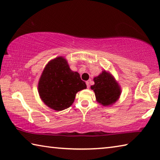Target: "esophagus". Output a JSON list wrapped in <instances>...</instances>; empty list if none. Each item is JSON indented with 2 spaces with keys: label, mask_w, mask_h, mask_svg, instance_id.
<instances>
[{
  "label": "esophagus",
  "mask_w": 160,
  "mask_h": 160,
  "mask_svg": "<svg viewBox=\"0 0 160 160\" xmlns=\"http://www.w3.org/2000/svg\"><path fill=\"white\" fill-rule=\"evenodd\" d=\"M86 85H87V88H90V82H89V81H87Z\"/></svg>",
  "instance_id": "esophagus-1"
}]
</instances>
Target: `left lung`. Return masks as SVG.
I'll return each instance as SVG.
<instances>
[{
  "label": "left lung",
  "instance_id": "8db88e82",
  "mask_svg": "<svg viewBox=\"0 0 160 160\" xmlns=\"http://www.w3.org/2000/svg\"><path fill=\"white\" fill-rule=\"evenodd\" d=\"M93 80L94 85L90 88L94 92L96 101L99 104L109 107L118 101L121 94V88L112 73L104 70Z\"/></svg>",
  "mask_w": 160,
  "mask_h": 160
}]
</instances>
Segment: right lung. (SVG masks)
<instances>
[{
  "label": "right lung",
  "mask_w": 160,
  "mask_h": 160,
  "mask_svg": "<svg viewBox=\"0 0 160 160\" xmlns=\"http://www.w3.org/2000/svg\"><path fill=\"white\" fill-rule=\"evenodd\" d=\"M86 88L80 74L70 70L63 56L46 65L38 82L40 99L48 107L58 112L71 106L77 92Z\"/></svg>",
  "instance_id": "add662e5"
}]
</instances>
